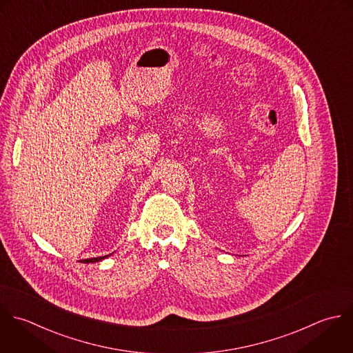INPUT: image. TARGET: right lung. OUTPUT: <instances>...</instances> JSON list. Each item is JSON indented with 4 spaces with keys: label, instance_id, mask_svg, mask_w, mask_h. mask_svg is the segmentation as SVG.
Instances as JSON below:
<instances>
[{
    "label": "right lung",
    "instance_id": "right-lung-1",
    "mask_svg": "<svg viewBox=\"0 0 353 353\" xmlns=\"http://www.w3.org/2000/svg\"><path fill=\"white\" fill-rule=\"evenodd\" d=\"M108 256H103V257H94V259H86V260H82V263H96V261H101L103 259H105Z\"/></svg>",
    "mask_w": 353,
    "mask_h": 353
}]
</instances>
